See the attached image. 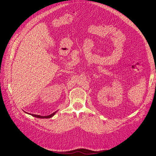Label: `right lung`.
Returning <instances> with one entry per match:
<instances>
[{
    "label": "right lung",
    "instance_id": "1",
    "mask_svg": "<svg viewBox=\"0 0 156 156\" xmlns=\"http://www.w3.org/2000/svg\"><path fill=\"white\" fill-rule=\"evenodd\" d=\"M57 112V111H55V112H54L53 113H52V114H51V115H48V116H40V115H33V114H29V115H32V116H34V117H36V118H39V119H49V118H51V117H53L55 115V113ZM26 113H27V112H26Z\"/></svg>",
    "mask_w": 156,
    "mask_h": 156
}]
</instances>
